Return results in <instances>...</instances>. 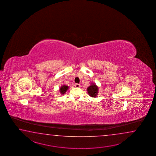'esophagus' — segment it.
Here are the masks:
<instances>
[{"mask_svg": "<svg viewBox=\"0 0 156 156\" xmlns=\"http://www.w3.org/2000/svg\"><path fill=\"white\" fill-rule=\"evenodd\" d=\"M75 86L76 87H77V88H79V87H80L81 86V85L79 84V83H76V84L75 85Z\"/></svg>", "mask_w": 156, "mask_h": 156, "instance_id": "obj_1", "label": "esophagus"}]
</instances>
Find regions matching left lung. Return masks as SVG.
I'll use <instances>...</instances> for the list:
<instances>
[{
  "label": "left lung",
  "instance_id": "1",
  "mask_svg": "<svg viewBox=\"0 0 156 156\" xmlns=\"http://www.w3.org/2000/svg\"><path fill=\"white\" fill-rule=\"evenodd\" d=\"M98 87L96 86V84L92 83V84L89 86L88 88L87 89V91L90 96L95 98L96 97V95H98Z\"/></svg>",
  "mask_w": 156,
  "mask_h": 156
}]
</instances>
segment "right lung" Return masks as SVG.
Returning <instances> with one entry per match:
<instances>
[{"label":"right lung","mask_w":156,"mask_h":156,"mask_svg":"<svg viewBox=\"0 0 156 156\" xmlns=\"http://www.w3.org/2000/svg\"><path fill=\"white\" fill-rule=\"evenodd\" d=\"M68 89H69V86H68L63 85V86H61L60 88V93L63 95L65 93H66V91Z\"/></svg>","instance_id":"obj_1"}]
</instances>
